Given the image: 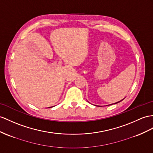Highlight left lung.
<instances>
[{
  "label": "left lung",
  "instance_id": "1",
  "mask_svg": "<svg viewBox=\"0 0 153 153\" xmlns=\"http://www.w3.org/2000/svg\"><path fill=\"white\" fill-rule=\"evenodd\" d=\"M123 99H122L121 100H123ZM121 100H120V101H119V102H115V103H114V104H117V103H118V102H121ZM111 105H113V104H111Z\"/></svg>",
  "mask_w": 153,
  "mask_h": 153
}]
</instances>
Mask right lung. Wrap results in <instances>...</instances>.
Segmentation results:
<instances>
[{
    "label": "right lung",
    "mask_w": 153,
    "mask_h": 153,
    "mask_svg": "<svg viewBox=\"0 0 153 153\" xmlns=\"http://www.w3.org/2000/svg\"><path fill=\"white\" fill-rule=\"evenodd\" d=\"M50 108H51V107H50ZM51 108H52V107H51Z\"/></svg>",
    "instance_id": "1"
}]
</instances>
